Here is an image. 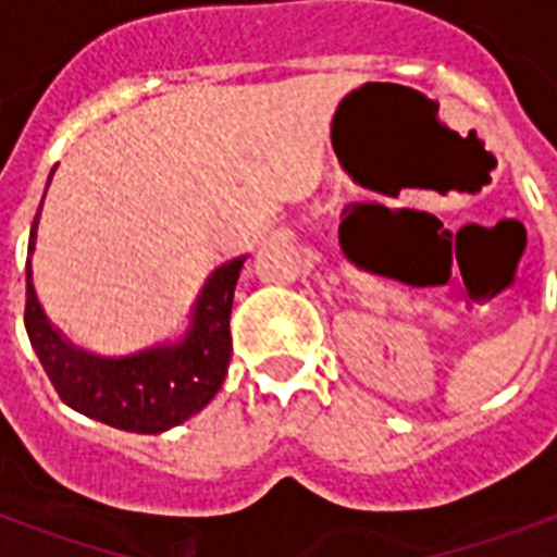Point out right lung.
<instances>
[{
  "label": "right lung",
  "instance_id": "right-lung-1",
  "mask_svg": "<svg viewBox=\"0 0 557 557\" xmlns=\"http://www.w3.org/2000/svg\"><path fill=\"white\" fill-rule=\"evenodd\" d=\"M34 239L37 219L28 251H34ZM243 262L245 257H236L210 274L193 306L190 330L178 344H161L124 358L91 356L65 341L39 306L28 262L25 330L30 347L60 398L77 413L121 431H170L199 413L225 381L231 361V306Z\"/></svg>",
  "mask_w": 557,
  "mask_h": 557
}]
</instances>
